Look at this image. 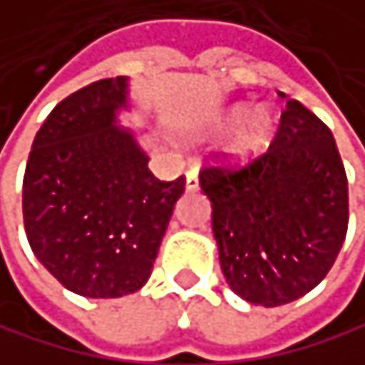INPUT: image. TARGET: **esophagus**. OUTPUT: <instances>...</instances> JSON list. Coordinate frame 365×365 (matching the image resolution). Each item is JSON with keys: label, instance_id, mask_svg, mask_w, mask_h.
<instances>
[{"label": "esophagus", "instance_id": "esophagus-1", "mask_svg": "<svg viewBox=\"0 0 365 365\" xmlns=\"http://www.w3.org/2000/svg\"><path fill=\"white\" fill-rule=\"evenodd\" d=\"M186 188L188 190H197L199 188V175H197V168H190L186 173Z\"/></svg>", "mask_w": 365, "mask_h": 365}]
</instances>
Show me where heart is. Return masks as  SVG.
I'll return each instance as SVG.
<instances>
[{"label": "heart", "instance_id": "heart-1", "mask_svg": "<svg viewBox=\"0 0 365 365\" xmlns=\"http://www.w3.org/2000/svg\"><path fill=\"white\" fill-rule=\"evenodd\" d=\"M244 115V108H233L227 117H222V121L218 123V132H229L240 117ZM269 136H272V117L267 110H259L252 115V119L248 121V125L237 134V138L233 140L231 151L235 155H250L261 151L263 147L269 145Z\"/></svg>", "mask_w": 365, "mask_h": 365}]
</instances>
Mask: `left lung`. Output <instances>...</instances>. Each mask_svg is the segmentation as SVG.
<instances>
[{"label":"left lung","mask_w":365,"mask_h":365,"mask_svg":"<svg viewBox=\"0 0 365 365\" xmlns=\"http://www.w3.org/2000/svg\"><path fill=\"white\" fill-rule=\"evenodd\" d=\"M199 179L222 274L240 297L282 306L329 274L349 229V181L331 130L299 100H287L263 153L244 164L214 153Z\"/></svg>","instance_id":"left-lung-1"}]
</instances>
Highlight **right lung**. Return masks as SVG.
Segmentation results:
<instances>
[{
    "label": "right lung",
    "mask_w": 365,
    "mask_h": 365,
    "mask_svg": "<svg viewBox=\"0 0 365 365\" xmlns=\"http://www.w3.org/2000/svg\"><path fill=\"white\" fill-rule=\"evenodd\" d=\"M125 76L61 100L38 130L23 177V222L36 259L68 291L121 297L153 267L186 177L158 179L134 136L113 125Z\"/></svg>",
    "instance_id": "1"
}]
</instances>
